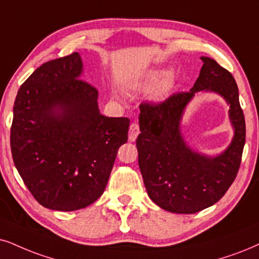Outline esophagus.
Wrapping results in <instances>:
<instances>
[{"instance_id":"34e87169","label":"esophagus","mask_w":259,"mask_h":259,"mask_svg":"<svg viewBox=\"0 0 259 259\" xmlns=\"http://www.w3.org/2000/svg\"><path fill=\"white\" fill-rule=\"evenodd\" d=\"M140 134V126L137 123H133L130 124V127H129V141H132L134 142L137 139V136H139Z\"/></svg>"}]
</instances>
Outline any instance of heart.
Listing matches in <instances>:
<instances>
[{"mask_svg": "<svg viewBox=\"0 0 259 259\" xmlns=\"http://www.w3.org/2000/svg\"><path fill=\"white\" fill-rule=\"evenodd\" d=\"M158 90H156V96L161 97L165 93L171 90L173 84V77L172 75H169L168 71L166 70H155L153 73H150L148 76L146 77L145 82H142L143 87L154 86V84H158Z\"/></svg>", "mask_w": 259, "mask_h": 259, "instance_id": "obj_1", "label": "heart"}]
</instances>
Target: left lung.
Returning a JSON list of instances; mask_svg holds the SVG:
<instances>
[{
  "mask_svg": "<svg viewBox=\"0 0 259 259\" xmlns=\"http://www.w3.org/2000/svg\"><path fill=\"white\" fill-rule=\"evenodd\" d=\"M201 60L199 76L190 92L173 94L156 105H140L136 147L147 194L160 208L176 214H195L215 204L234 182L245 145L246 127L234 77L212 58ZM198 91L218 94L230 106L235 135L217 156L190 147L181 134L186 106Z\"/></svg>",
  "mask_w": 259,
  "mask_h": 259,
  "instance_id": "left-lung-1",
  "label": "left lung"
}]
</instances>
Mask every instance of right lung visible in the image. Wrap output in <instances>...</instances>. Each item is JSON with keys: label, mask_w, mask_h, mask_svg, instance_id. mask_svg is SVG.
Here are the masks:
<instances>
[{"label": "right lung", "mask_w": 259, "mask_h": 259, "mask_svg": "<svg viewBox=\"0 0 259 259\" xmlns=\"http://www.w3.org/2000/svg\"><path fill=\"white\" fill-rule=\"evenodd\" d=\"M78 52L41 64L13 109L11 148L19 175L42 207L86 208L103 195L129 118L100 113L97 88L81 80Z\"/></svg>", "instance_id": "obj_1"}]
</instances>
